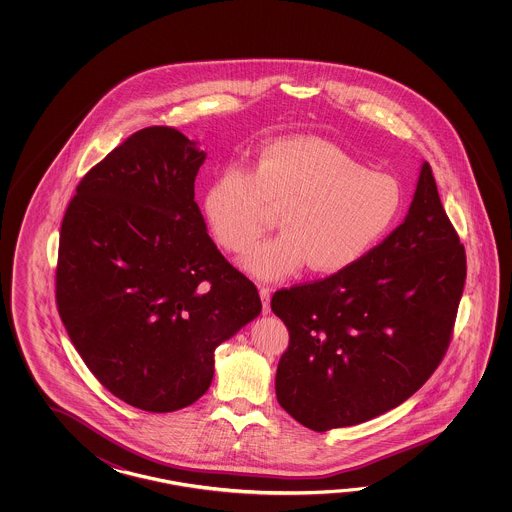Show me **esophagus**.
Here are the masks:
<instances>
[{"instance_id": "34e87169", "label": "esophagus", "mask_w": 512, "mask_h": 512, "mask_svg": "<svg viewBox=\"0 0 512 512\" xmlns=\"http://www.w3.org/2000/svg\"><path fill=\"white\" fill-rule=\"evenodd\" d=\"M260 298L261 305H263V315H269L271 313V289L260 285Z\"/></svg>"}]
</instances>
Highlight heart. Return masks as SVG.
I'll use <instances>...</instances> for the list:
<instances>
[{
  "label": "heart",
  "instance_id": "obj_1",
  "mask_svg": "<svg viewBox=\"0 0 512 512\" xmlns=\"http://www.w3.org/2000/svg\"><path fill=\"white\" fill-rule=\"evenodd\" d=\"M397 177L366 170L324 141H282L263 148L252 172L229 168L210 185L205 214L219 243L249 249L280 214L283 234L252 247L241 265L276 282L305 265L337 274L364 260L403 214Z\"/></svg>",
  "mask_w": 512,
  "mask_h": 512
}]
</instances>
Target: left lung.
Returning <instances> with one entry per match:
<instances>
[{
	"instance_id": "1",
	"label": "left lung",
	"mask_w": 512,
	"mask_h": 512,
	"mask_svg": "<svg viewBox=\"0 0 512 512\" xmlns=\"http://www.w3.org/2000/svg\"><path fill=\"white\" fill-rule=\"evenodd\" d=\"M465 276L425 161L403 223L364 260L272 296L291 337L276 370L280 406L326 432L404 403L445 357Z\"/></svg>"
}]
</instances>
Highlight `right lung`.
<instances>
[{
  "label": "right lung",
  "instance_id": "obj_1",
  "mask_svg": "<svg viewBox=\"0 0 512 512\" xmlns=\"http://www.w3.org/2000/svg\"><path fill=\"white\" fill-rule=\"evenodd\" d=\"M197 144L168 126L133 133L84 175L60 229L67 335L104 388L153 414L196 403L214 349L261 313L194 201Z\"/></svg>",
  "mask_w": 512,
  "mask_h": 512
}]
</instances>
